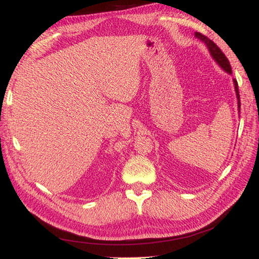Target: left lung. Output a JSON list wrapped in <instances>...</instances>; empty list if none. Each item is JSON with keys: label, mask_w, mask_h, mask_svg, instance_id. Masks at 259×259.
I'll list each match as a JSON object with an SVG mask.
<instances>
[{"label": "left lung", "mask_w": 259, "mask_h": 259, "mask_svg": "<svg viewBox=\"0 0 259 259\" xmlns=\"http://www.w3.org/2000/svg\"><path fill=\"white\" fill-rule=\"evenodd\" d=\"M197 38L200 39L202 41H204L205 44H206V46L208 48V51H210L211 55L213 59L217 61V63H218L221 68L224 69L225 71H227L228 73H232V68H231V64H229V61L227 57L225 56V54L223 52H221V49L217 46V45L213 42L212 40H210L207 38V36H205L204 34L199 33V32H196L195 34ZM234 85H235V92H236V96H237V100H239V112H240V107H241V102H240V93H239V85H237V81L234 79Z\"/></svg>", "instance_id": "obj_1"}]
</instances>
